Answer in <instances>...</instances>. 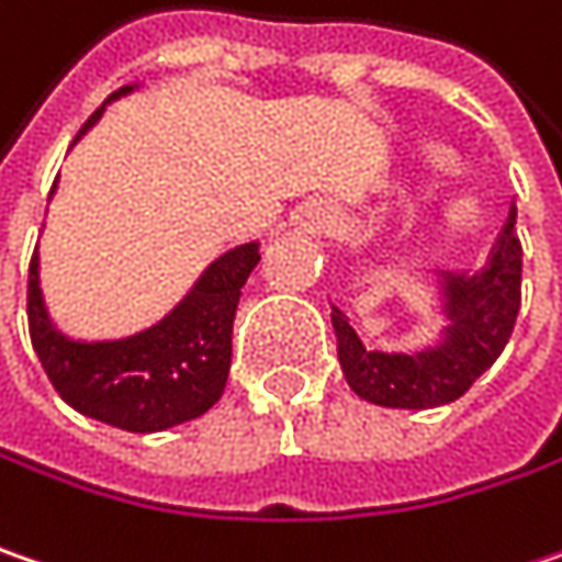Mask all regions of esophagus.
<instances>
[{"label": "esophagus", "instance_id": "1", "mask_svg": "<svg viewBox=\"0 0 562 562\" xmlns=\"http://www.w3.org/2000/svg\"><path fill=\"white\" fill-rule=\"evenodd\" d=\"M319 224H325V211H313V214H310V224H306V227H313V231H316Z\"/></svg>", "mask_w": 562, "mask_h": 562}]
</instances>
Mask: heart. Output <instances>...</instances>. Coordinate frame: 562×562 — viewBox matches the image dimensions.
<instances>
[{
  "label": "heart",
  "instance_id": "1",
  "mask_svg": "<svg viewBox=\"0 0 562 562\" xmlns=\"http://www.w3.org/2000/svg\"><path fill=\"white\" fill-rule=\"evenodd\" d=\"M471 217H474V202H471V199H459V202L449 205V221H452V224H464V221H471Z\"/></svg>",
  "mask_w": 562,
  "mask_h": 562
}]
</instances>
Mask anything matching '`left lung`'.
Returning a JSON list of instances; mask_svg holds the SVG:
<instances>
[{"instance_id": "8db88e82", "label": "left lung", "mask_w": 562, "mask_h": 562, "mask_svg": "<svg viewBox=\"0 0 562 562\" xmlns=\"http://www.w3.org/2000/svg\"><path fill=\"white\" fill-rule=\"evenodd\" d=\"M442 313L449 325L434 348L414 353L367 351L351 319L331 306L338 360L363 402L382 407H439L462 398L474 379L503 353L521 306V243L516 205L496 234L487 262L477 271L439 274Z\"/></svg>"}]
</instances>
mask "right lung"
I'll return each instance as SVG.
<instances>
[{
  "mask_svg": "<svg viewBox=\"0 0 562 562\" xmlns=\"http://www.w3.org/2000/svg\"><path fill=\"white\" fill-rule=\"evenodd\" d=\"M128 91L132 85L120 88L110 100ZM106 103L91 113L75 142L103 116ZM259 259V243H243L214 259L192 291L151 328L116 341H75L63 335L46 313L41 259L34 252L27 274L31 345L53 389L78 414L128 434H157L177 427L202 417L224 395L239 288Z\"/></svg>",
  "mask_w": 562,
  "mask_h": 562,
  "instance_id": "obj_1",
  "label": "right lung"
}]
</instances>
